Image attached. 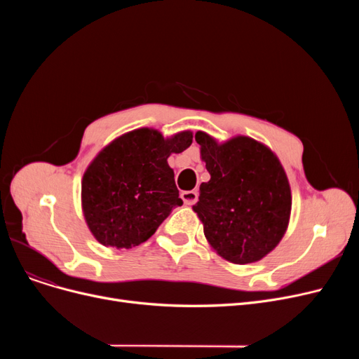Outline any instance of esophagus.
Returning <instances> with one entry per match:
<instances>
[{"label": "esophagus", "instance_id": "1", "mask_svg": "<svg viewBox=\"0 0 359 359\" xmlns=\"http://www.w3.org/2000/svg\"><path fill=\"white\" fill-rule=\"evenodd\" d=\"M180 198L186 205H194L198 201V192L196 191H184L180 194Z\"/></svg>", "mask_w": 359, "mask_h": 359}]
</instances>
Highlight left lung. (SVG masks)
<instances>
[{
    "label": "left lung",
    "instance_id": "obj_1",
    "mask_svg": "<svg viewBox=\"0 0 359 359\" xmlns=\"http://www.w3.org/2000/svg\"><path fill=\"white\" fill-rule=\"evenodd\" d=\"M195 140L211 175L194 205L206 240L237 265L260 260L288 227L291 189L284 168L268 147L249 137L218 144L199 130Z\"/></svg>",
    "mask_w": 359,
    "mask_h": 359
}]
</instances>
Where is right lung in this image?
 I'll use <instances>...</instances> for the list:
<instances>
[{
	"mask_svg": "<svg viewBox=\"0 0 359 359\" xmlns=\"http://www.w3.org/2000/svg\"><path fill=\"white\" fill-rule=\"evenodd\" d=\"M192 132L164 140L141 128L103 148L81 183L83 212L103 246L130 249L147 241L175 206H182L173 168L167 158L192 144Z\"/></svg>",
	"mask_w": 359,
	"mask_h": 359,
	"instance_id": "right-lung-1",
	"label": "right lung"
}]
</instances>
